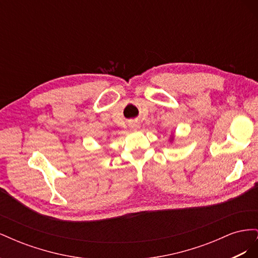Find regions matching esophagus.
Wrapping results in <instances>:
<instances>
[{"instance_id": "34e87169", "label": "esophagus", "mask_w": 258, "mask_h": 258, "mask_svg": "<svg viewBox=\"0 0 258 258\" xmlns=\"http://www.w3.org/2000/svg\"><path fill=\"white\" fill-rule=\"evenodd\" d=\"M129 127L131 130H137L139 128V122L137 120H131L129 122Z\"/></svg>"}]
</instances>
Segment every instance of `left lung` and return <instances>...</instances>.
Returning <instances> with one entry per match:
<instances>
[{
  "instance_id": "1",
  "label": "left lung",
  "mask_w": 258,
  "mask_h": 258,
  "mask_svg": "<svg viewBox=\"0 0 258 258\" xmlns=\"http://www.w3.org/2000/svg\"><path fill=\"white\" fill-rule=\"evenodd\" d=\"M171 140H172V139H171Z\"/></svg>"
}]
</instances>
